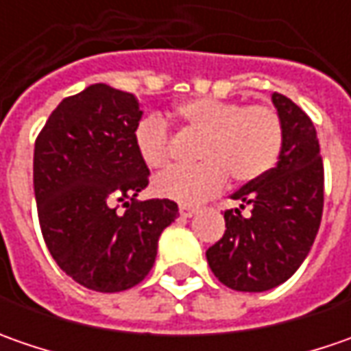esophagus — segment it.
I'll return each instance as SVG.
<instances>
[{
    "label": "esophagus",
    "mask_w": 351,
    "mask_h": 351,
    "mask_svg": "<svg viewBox=\"0 0 351 351\" xmlns=\"http://www.w3.org/2000/svg\"><path fill=\"white\" fill-rule=\"evenodd\" d=\"M195 213H197V207H191V205H180V215L185 217V219L193 217Z\"/></svg>",
    "instance_id": "1"
}]
</instances>
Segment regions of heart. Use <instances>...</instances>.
Wrapping results in <instances>:
<instances>
[{"label":"heart","instance_id":"b5f03b06","mask_svg":"<svg viewBox=\"0 0 351 351\" xmlns=\"http://www.w3.org/2000/svg\"><path fill=\"white\" fill-rule=\"evenodd\" d=\"M183 127L199 134L195 166L173 168L156 178V195L197 205L219 193L230 176L238 183L260 180L276 166L283 146V123L267 105H242L213 97L183 101L178 107ZM136 154L152 169L169 160V128L162 117H144L132 132Z\"/></svg>","mask_w":351,"mask_h":351}]
</instances>
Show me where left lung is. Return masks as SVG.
<instances>
[{
	"instance_id": "1",
	"label": "left lung",
	"mask_w": 351,
	"mask_h": 351,
	"mask_svg": "<svg viewBox=\"0 0 351 351\" xmlns=\"http://www.w3.org/2000/svg\"><path fill=\"white\" fill-rule=\"evenodd\" d=\"M271 103L283 123L276 168L236 191L232 199L240 205L224 213L223 238L207 250L215 277L246 293L274 289L299 269L324 205V168L313 121L281 93H274Z\"/></svg>"
}]
</instances>
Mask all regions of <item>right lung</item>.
<instances>
[{"mask_svg": "<svg viewBox=\"0 0 351 351\" xmlns=\"http://www.w3.org/2000/svg\"><path fill=\"white\" fill-rule=\"evenodd\" d=\"M141 119L132 93L93 84L62 99L34 142L45 242L62 271L91 291L138 285L154 265L158 238L178 217L169 199L136 201L150 176L132 141ZM117 202L128 205L123 215Z\"/></svg>", "mask_w": 351, "mask_h": 351, "instance_id": "right-lung-1", "label": "right lung"}]
</instances>
